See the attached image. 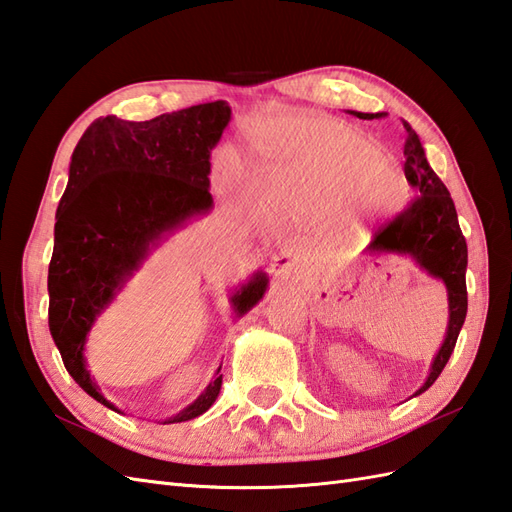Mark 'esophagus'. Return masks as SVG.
I'll list each match as a JSON object with an SVG mask.
<instances>
[{
    "instance_id": "34e87169",
    "label": "esophagus",
    "mask_w": 512,
    "mask_h": 512,
    "mask_svg": "<svg viewBox=\"0 0 512 512\" xmlns=\"http://www.w3.org/2000/svg\"><path fill=\"white\" fill-rule=\"evenodd\" d=\"M272 272L274 277H281V279H303L307 274V266L305 261L300 255L296 253H283L277 259H274L272 264Z\"/></svg>"
}]
</instances>
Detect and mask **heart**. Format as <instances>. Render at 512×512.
<instances>
[{"instance_id":"b5f03b06","label":"heart","mask_w":512,"mask_h":512,"mask_svg":"<svg viewBox=\"0 0 512 512\" xmlns=\"http://www.w3.org/2000/svg\"><path fill=\"white\" fill-rule=\"evenodd\" d=\"M259 194L274 220L316 218L322 238L335 242L400 212L409 201V183L400 164L372 138L296 116L272 129Z\"/></svg>"}]
</instances>
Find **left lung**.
Listing matches in <instances>:
<instances>
[{
	"label": "left lung",
	"mask_w": 512,
	"mask_h": 512,
	"mask_svg": "<svg viewBox=\"0 0 512 512\" xmlns=\"http://www.w3.org/2000/svg\"><path fill=\"white\" fill-rule=\"evenodd\" d=\"M359 119H381L383 112L363 114L350 112ZM406 142H404V175L406 181L415 188V199L409 203L402 214L393 218L376 233L370 244V251L376 253H396L413 257L419 268H424L430 277L441 279L448 290V333L437 352L435 361L430 365V374L426 383L415 391V396L424 393L443 372L445 363L454 352L458 333L463 329L467 316V242L458 227L456 207L448 188L430 168L422 142L409 123H404Z\"/></svg>",
	"instance_id": "obj_1"
}]
</instances>
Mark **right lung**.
Returning <instances> with one entry per match:
<instances>
[{"mask_svg":"<svg viewBox=\"0 0 512 512\" xmlns=\"http://www.w3.org/2000/svg\"><path fill=\"white\" fill-rule=\"evenodd\" d=\"M229 121L225 101L142 123L106 116L84 131L71 155L49 261V331L73 381L112 411L119 409L103 398L86 370V335L151 248L192 216L212 209L209 155ZM266 287L261 270L235 287V316L253 309ZM220 385L218 368L201 396L164 424L203 415L216 402Z\"/></svg>","mask_w":512,"mask_h":512,"instance_id":"obj_1","label":"right lung"}]
</instances>
